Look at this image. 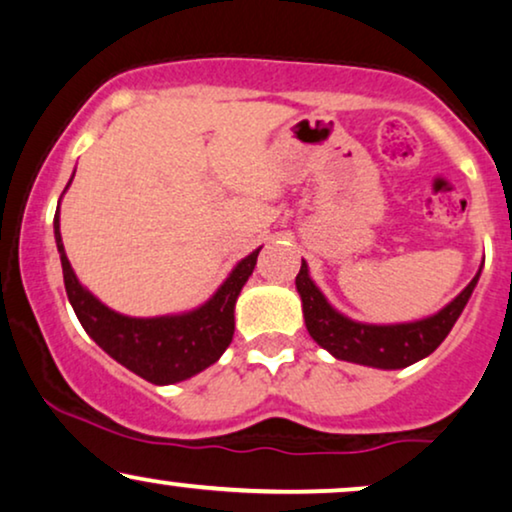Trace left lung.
I'll return each instance as SVG.
<instances>
[{"label":"left lung","instance_id":"1","mask_svg":"<svg viewBox=\"0 0 512 512\" xmlns=\"http://www.w3.org/2000/svg\"><path fill=\"white\" fill-rule=\"evenodd\" d=\"M479 273L472 277L470 285L460 292L451 304L427 318L413 320V323H394V325H370L358 323V320L346 318L339 313L325 294L315 287L308 275V263L301 261V270L296 275V292L301 296V308H304L306 330L313 342L330 351L339 361H349L368 368L380 370H401L408 365L422 361L425 356L444 342L446 334L456 325L463 313L465 304L475 292Z\"/></svg>","mask_w":512,"mask_h":512}]
</instances>
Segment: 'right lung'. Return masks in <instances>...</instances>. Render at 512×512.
Returning a JSON list of instances; mask_svg holds the SVG:
<instances>
[{
    "mask_svg": "<svg viewBox=\"0 0 512 512\" xmlns=\"http://www.w3.org/2000/svg\"><path fill=\"white\" fill-rule=\"evenodd\" d=\"M54 239L61 256L63 285H66L68 301H71L80 325L113 361L125 365L130 372L151 384L189 380L223 356V351L232 342V334H235L237 296L249 275L254 273L258 251H261L258 246L256 251L242 258L218 287V292L194 311L159 315V318H130V315L111 311L90 289L80 285L71 261L63 251L59 208L54 216Z\"/></svg>",
    "mask_w": 512,
    "mask_h": 512,
    "instance_id": "right-lung-1",
    "label": "right lung"
}]
</instances>
